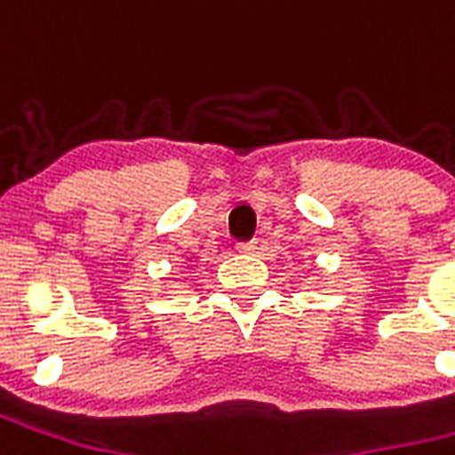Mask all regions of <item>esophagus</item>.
<instances>
[{"label":"esophagus","mask_w":455,"mask_h":455,"mask_svg":"<svg viewBox=\"0 0 455 455\" xmlns=\"http://www.w3.org/2000/svg\"><path fill=\"white\" fill-rule=\"evenodd\" d=\"M256 238H243V241H238L236 251L238 253H253L256 251Z\"/></svg>","instance_id":"obj_1"}]
</instances>
